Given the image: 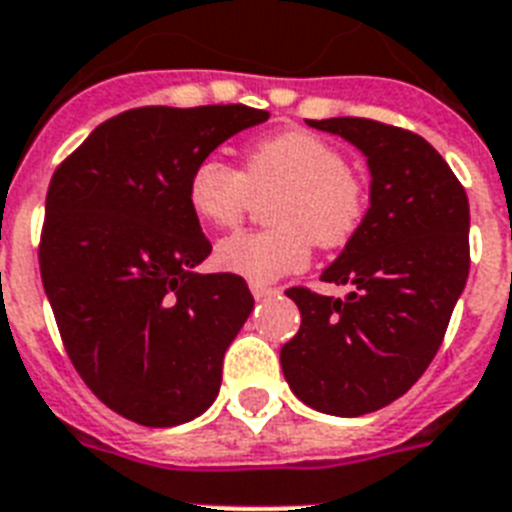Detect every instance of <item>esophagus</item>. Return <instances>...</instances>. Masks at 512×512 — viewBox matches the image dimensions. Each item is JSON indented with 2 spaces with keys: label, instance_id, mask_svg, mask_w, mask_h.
Here are the masks:
<instances>
[{
  "label": "esophagus",
  "instance_id": "34e87169",
  "mask_svg": "<svg viewBox=\"0 0 512 512\" xmlns=\"http://www.w3.org/2000/svg\"><path fill=\"white\" fill-rule=\"evenodd\" d=\"M249 289H252V294H255V299L273 297V294L278 292L276 286H268V284H249Z\"/></svg>",
  "mask_w": 512,
  "mask_h": 512
}]
</instances>
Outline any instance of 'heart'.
Instances as JSON below:
<instances>
[{
    "mask_svg": "<svg viewBox=\"0 0 512 512\" xmlns=\"http://www.w3.org/2000/svg\"><path fill=\"white\" fill-rule=\"evenodd\" d=\"M268 207L270 231H242L223 239L215 263L252 284L297 273L313 242L323 249L347 244L368 210L363 178L342 149L310 131H284L247 149L242 170L218 157L194 165L186 184L191 213L205 226H236L255 199Z\"/></svg>",
    "mask_w": 512,
    "mask_h": 512,
    "instance_id": "1",
    "label": "heart"
}]
</instances>
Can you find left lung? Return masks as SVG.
Returning a JSON list of instances; mask_svg holds the SVG:
<instances>
[{
    "label": "left lung",
    "instance_id": "obj_1",
    "mask_svg": "<svg viewBox=\"0 0 512 512\" xmlns=\"http://www.w3.org/2000/svg\"><path fill=\"white\" fill-rule=\"evenodd\" d=\"M365 155L371 207L323 270L344 299L294 286L302 315L281 347L286 384L318 413L357 418L410 389L434 360L471 268L468 197L423 136L368 118L307 120Z\"/></svg>",
    "mask_w": 512,
    "mask_h": 512
}]
</instances>
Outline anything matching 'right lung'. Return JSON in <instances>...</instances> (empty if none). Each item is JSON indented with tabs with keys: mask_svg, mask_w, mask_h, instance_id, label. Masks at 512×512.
<instances>
[{
	"mask_svg": "<svg viewBox=\"0 0 512 512\" xmlns=\"http://www.w3.org/2000/svg\"><path fill=\"white\" fill-rule=\"evenodd\" d=\"M244 105L139 107L54 170L39 265L76 371L110 410L178 426L213 405L223 355L255 307L234 273H199L210 242L186 199L194 165L244 128Z\"/></svg>",
	"mask_w": 512,
	"mask_h": 512,
	"instance_id": "1",
	"label": "right lung"
}]
</instances>
